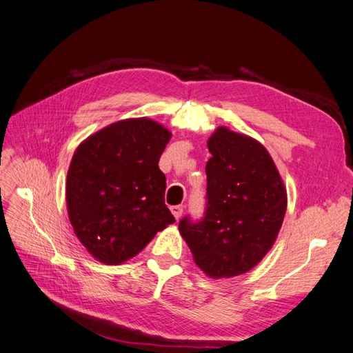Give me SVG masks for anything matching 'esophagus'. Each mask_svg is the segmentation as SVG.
<instances>
[{"mask_svg":"<svg viewBox=\"0 0 353 353\" xmlns=\"http://www.w3.org/2000/svg\"><path fill=\"white\" fill-rule=\"evenodd\" d=\"M170 212H172V215H174L175 219L178 221L181 216H183L184 208H183V206H170Z\"/></svg>","mask_w":353,"mask_h":353,"instance_id":"esophagus-1","label":"esophagus"}]
</instances>
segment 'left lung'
<instances>
[{
	"label": "left lung",
	"mask_w": 353,
	"mask_h": 353,
	"mask_svg": "<svg viewBox=\"0 0 353 353\" xmlns=\"http://www.w3.org/2000/svg\"><path fill=\"white\" fill-rule=\"evenodd\" d=\"M205 215L184 216L179 232L201 271L213 279L250 271L271 249L287 209L283 179L266 148L218 128L209 138Z\"/></svg>",
	"instance_id": "1"
}]
</instances>
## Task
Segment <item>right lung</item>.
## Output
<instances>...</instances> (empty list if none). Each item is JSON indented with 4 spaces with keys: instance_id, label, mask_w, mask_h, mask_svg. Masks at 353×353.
<instances>
[{
    "instance_id": "right-lung-1",
    "label": "right lung",
    "mask_w": 353,
    "mask_h": 353,
    "mask_svg": "<svg viewBox=\"0 0 353 353\" xmlns=\"http://www.w3.org/2000/svg\"><path fill=\"white\" fill-rule=\"evenodd\" d=\"M170 137L162 125L138 117L109 125L77 148L68 172V213L95 259H131L175 222L157 165Z\"/></svg>"
}]
</instances>
